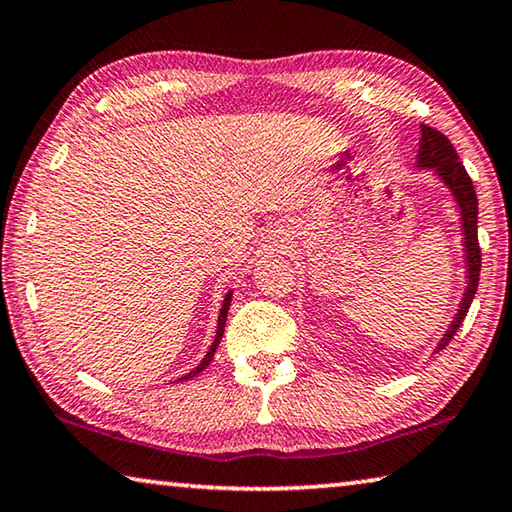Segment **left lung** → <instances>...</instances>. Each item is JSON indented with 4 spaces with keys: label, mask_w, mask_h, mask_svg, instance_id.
Wrapping results in <instances>:
<instances>
[{
    "label": "left lung",
    "mask_w": 512,
    "mask_h": 512,
    "mask_svg": "<svg viewBox=\"0 0 512 512\" xmlns=\"http://www.w3.org/2000/svg\"><path fill=\"white\" fill-rule=\"evenodd\" d=\"M419 168H431L435 175L446 184L451 196L456 198V205L460 209L462 221V243H465V262H467V289L460 300V310L453 316L449 330L437 344V351L451 342L458 328L465 321L469 305H472L474 294L478 289V275H481V246H478V200L472 184V177L467 175L465 166L458 159V152L453 148L451 141L446 139L437 129L421 125V141H419V154H417Z\"/></svg>",
    "instance_id": "1"
}]
</instances>
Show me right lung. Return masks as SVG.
<instances>
[{
  "label": "right lung",
  "instance_id": "right-lung-1",
  "mask_svg": "<svg viewBox=\"0 0 512 512\" xmlns=\"http://www.w3.org/2000/svg\"><path fill=\"white\" fill-rule=\"evenodd\" d=\"M230 303H232V291H230V294H225V298H223V307H221V314H218V328H216V337H214L212 348H209L207 355H205V358H202V362L198 364V367L186 373V376H182L180 380H189V378H193V376H198V373H200L202 369H205L209 362L214 360V353H216L218 344H221V337H223V330H225V319H227V310H230Z\"/></svg>",
  "mask_w": 512,
  "mask_h": 512
}]
</instances>
